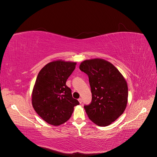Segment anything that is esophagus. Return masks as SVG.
Segmentation results:
<instances>
[{"label": "esophagus", "instance_id": "1", "mask_svg": "<svg viewBox=\"0 0 157 157\" xmlns=\"http://www.w3.org/2000/svg\"><path fill=\"white\" fill-rule=\"evenodd\" d=\"M78 101H79V103H82V99H81V98H79V99H78Z\"/></svg>", "mask_w": 157, "mask_h": 157}]
</instances>
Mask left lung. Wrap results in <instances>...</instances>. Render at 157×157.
Here are the masks:
<instances>
[{
  "label": "left lung",
  "mask_w": 157,
  "mask_h": 157,
  "mask_svg": "<svg viewBox=\"0 0 157 157\" xmlns=\"http://www.w3.org/2000/svg\"><path fill=\"white\" fill-rule=\"evenodd\" d=\"M87 74L92 101L84 107L88 117L100 126L111 124L124 111L128 86L124 78L112 63L102 59L85 60L79 67Z\"/></svg>",
  "instance_id": "8db88e82"
}]
</instances>
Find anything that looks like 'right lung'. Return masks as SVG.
I'll use <instances>...</instances> for the list:
<instances>
[{
	"label": "right lung",
	"mask_w": 157,
	"mask_h": 157,
	"mask_svg": "<svg viewBox=\"0 0 157 157\" xmlns=\"http://www.w3.org/2000/svg\"><path fill=\"white\" fill-rule=\"evenodd\" d=\"M77 63L58 60L46 65L38 74L32 94L35 111L50 124L59 126L67 121L74 107L79 104L74 99L66 81Z\"/></svg>",
	"instance_id": "obj_1"
}]
</instances>
